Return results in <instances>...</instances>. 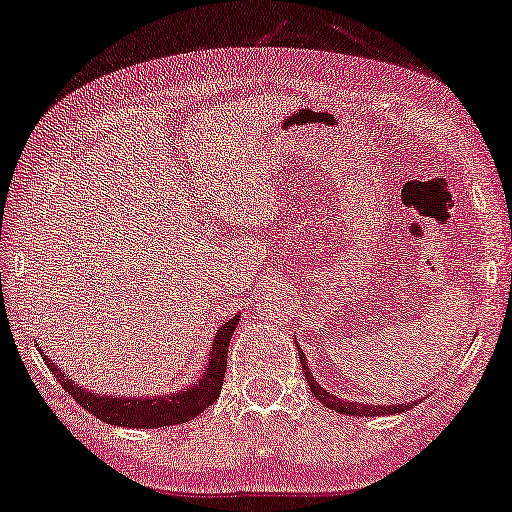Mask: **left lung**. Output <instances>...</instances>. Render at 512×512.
<instances>
[{"mask_svg":"<svg viewBox=\"0 0 512 512\" xmlns=\"http://www.w3.org/2000/svg\"><path fill=\"white\" fill-rule=\"evenodd\" d=\"M298 356H300V363H303V373H305V380L310 384L312 394L319 398L321 403L326 405V408H331L335 412H340V415H356V417H380V415H394V412H405L412 408V403H401V405H368V403H354V401H342V398H335L331 391H326L321 384L314 380L310 368H307V359L303 354V349L298 345Z\"/></svg>","mask_w":512,"mask_h":512,"instance_id":"left-lung-1","label":"left lung"}]
</instances>
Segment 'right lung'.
I'll list each match as a JSON object with an SVG mask.
<instances>
[{
  "instance_id": "add662e5",
  "label": "right lung",
  "mask_w": 512,
  "mask_h": 512,
  "mask_svg": "<svg viewBox=\"0 0 512 512\" xmlns=\"http://www.w3.org/2000/svg\"><path fill=\"white\" fill-rule=\"evenodd\" d=\"M240 314H235L233 319L223 321V326L214 333L212 349H209V359L205 373L198 377V382H193L191 387L172 391L167 396H104L95 394L74 384L65 373H60L58 366H53L51 359L41 352V359L46 361V366L51 368L55 380L60 382V387L81 405L83 410H88L90 415H95L100 422L114 424V426H128V429H158V426H172V424H184L191 422L193 417H198L202 410H207L223 387V377H226V363H228V345L233 338Z\"/></svg>"
}]
</instances>
